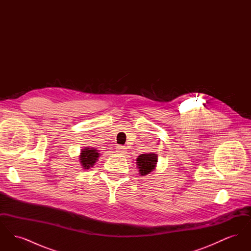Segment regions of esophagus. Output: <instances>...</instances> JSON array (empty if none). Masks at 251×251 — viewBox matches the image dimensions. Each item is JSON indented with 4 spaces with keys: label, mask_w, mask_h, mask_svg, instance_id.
I'll return each mask as SVG.
<instances>
[{
    "label": "esophagus",
    "mask_w": 251,
    "mask_h": 251,
    "mask_svg": "<svg viewBox=\"0 0 251 251\" xmlns=\"http://www.w3.org/2000/svg\"><path fill=\"white\" fill-rule=\"evenodd\" d=\"M126 150H127V148H126L125 146H118V147H117V151H118V152L122 153V154L126 153V151H127Z\"/></svg>",
    "instance_id": "obj_1"
}]
</instances>
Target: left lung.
Masks as SVG:
<instances>
[{
	"label": "left lung",
	"instance_id": "obj_1",
	"mask_svg": "<svg viewBox=\"0 0 251 251\" xmlns=\"http://www.w3.org/2000/svg\"><path fill=\"white\" fill-rule=\"evenodd\" d=\"M137 167L139 169L140 174L144 176L151 172V170L154 169L157 163V155L153 153H146L138 156L136 159Z\"/></svg>",
	"mask_w": 251,
	"mask_h": 251
}]
</instances>
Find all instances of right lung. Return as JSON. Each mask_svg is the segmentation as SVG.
<instances>
[{
    "instance_id": "obj_1",
    "label": "right lung",
    "mask_w": 251,
    "mask_h": 251,
    "mask_svg": "<svg viewBox=\"0 0 251 251\" xmlns=\"http://www.w3.org/2000/svg\"><path fill=\"white\" fill-rule=\"evenodd\" d=\"M100 153L95 149H84L80 155V162L84 168H90L94 166Z\"/></svg>"
}]
</instances>
